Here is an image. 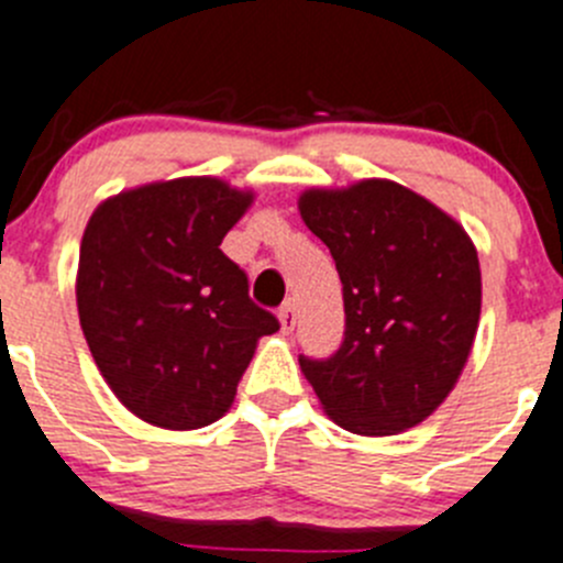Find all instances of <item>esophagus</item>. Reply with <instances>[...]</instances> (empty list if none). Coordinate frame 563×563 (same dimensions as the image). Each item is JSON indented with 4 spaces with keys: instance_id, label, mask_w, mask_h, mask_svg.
<instances>
[{
    "instance_id": "obj_1",
    "label": "esophagus",
    "mask_w": 563,
    "mask_h": 563,
    "mask_svg": "<svg viewBox=\"0 0 563 563\" xmlns=\"http://www.w3.org/2000/svg\"><path fill=\"white\" fill-rule=\"evenodd\" d=\"M277 317H280V328H283V333H291L294 324H297V306H294L291 299H288L286 306H283L280 311H277Z\"/></svg>"
}]
</instances>
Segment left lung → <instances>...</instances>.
<instances>
[{
  "mask_svg": "<svg viewBox=\"0 0 563 563\" xmlns=\"http://www.w3.org/2000/svg\"><path fill=\"white\" fill-rule=\"evenodd\" d=\"M299 213L328 244L344 294V341L299 355L328 417L350 433L413 428L453 391L481 319V264L455 219L391 180L311 188Z\"/></svg>",
  "mask_w": 563,
  "mask_h": 563,
  "instance_id": "1",
  "label": "left lung"
}]
</instances>
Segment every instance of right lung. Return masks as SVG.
<instances>
[{
  "label": "right lung",
  "instance_id": "obj_1",
  "mask_svg": "<svg viewBox=\"0 0 563 563\" xmlns=\"http://www.w3.org/2000/svg\"><path fill=\"white\" fill-rule=\"evenodd\" d=\"M250 202L217 177H180L119 194L88 219L77 272L82 333L108 386L144 422H217L257 339L280 330L219 250Z\"/></svg>",
  "mask_w": 563,
  "mask_h": 563
}]
</instances>
